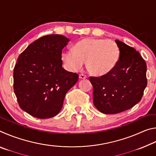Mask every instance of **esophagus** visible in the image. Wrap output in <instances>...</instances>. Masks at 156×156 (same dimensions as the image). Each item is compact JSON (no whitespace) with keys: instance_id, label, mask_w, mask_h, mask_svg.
I'll return each mask as SVG.
<instances>
[{"instance_id":"34e87169","label":"esophagus","mask_w":156,"mask_h":156,"mask_svg":"<svg viewBox=\"0 0 156 156\" xmlns=\"http://www.w3.org/2000/svg\"><path fill=\"white\" fill-rule=\"evenodd\" d=\"M79 78H80V79H85L87 78V76L86 75L83 74V73H80V75H79Z\"/></svg>"}]
</instances>
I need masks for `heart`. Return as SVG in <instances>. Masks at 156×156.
<instances>
[{"label":"heart","mask_w":156,"mask_h":156,"mask_svg":"<svg viewBox=\"0 0 156 156\" xmlns=\"http://www.w3.org/2000/svg\"><path fill=\"white\" fill-rule=\"evenodd\" d=\"M120 54L115 42L105 39L87 38L78 42L74 49H67L62 60L69 70L77 72L87 61L89 72L96 76L105 75L117 64Z\"/></svg>","instance_id":"obj_1"}]
</instances>
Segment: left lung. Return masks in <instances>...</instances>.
I'll return each mask as SVG.
<instances>
[{"label":"left lung","mask_w":156,"mask_h":156,"mask_svg":"<svg viewBox=\"0 0 156 156\" xmlns=\"http://www.w3.org/2000/svg\"><path fill=\"white\" fill-rule=\"evenodd\" d=\"M120 54L117 64L100 77L90 76L94 104L100 112L115 114L140 101L147 84V65L138 51L118 40Z\"/></svg>","instance_id":"left-lung-1"}]
</instances>
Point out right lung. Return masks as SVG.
Segmentation results:
<instances>
[{
    "label": "right lung",
    "instance_id": "1",
    "mask_svg": "<svg viewBox=\"0 0 156 156\" xmlns=\"http://www.w3.org/2000/svg\"><path fill=\"white\" fill-rule=\"evenodd\" d=\"M69 40L58 34L44 36L30 44L14 69V90L20 107L45 119L61 110L67 92L78 74L62 68V50Z\"/></svg>",
    "mask_w": 156,
    "mask_h": 156
}]
</instances>
